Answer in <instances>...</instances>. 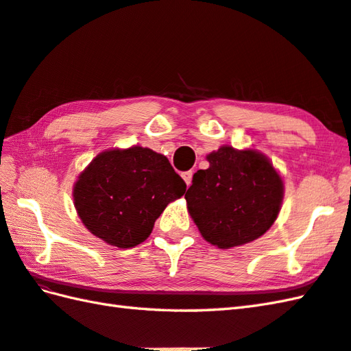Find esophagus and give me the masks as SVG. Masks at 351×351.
I'll use <instances>...</instances> for the list:
<instances>
[{"label": "esophagus", "mask_w": 351, "mask_h": 351, "mask_svg": "<svg viewBox=\"0 0 351 351\" xmlns=\"http://www.w3.org/2000/svg\"><path fill=\"white\" fill-rule=\"evenodd\" d=\"M181 176H182V180L185 181V184H187L189 187H190L191 180H193V171H191V170H189V171H184V173H182Z\"/></svg>", "instance_id": "34e87169"}]
</instances>
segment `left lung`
Returning <instances> with one entry per match:
<instances>
[{"label": "left lung", "instance_id": "1", "mask_svg": "<svg viewBox=\"0 0 351 351\" xmlns=\"http://www.w3.org/2000/svg\"><path fill=\"white\" fill-rule=\"evenodd\" d=\"M210 167L193 175L187 208L208 243L230 249L256 240L278 219L283 181L270 160L253 149L221 146Z\"/></svg>", "mask_w": 351, "mask_h": 351}]
</instances>
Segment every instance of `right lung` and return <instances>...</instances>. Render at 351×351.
<instances>
[{
  "label": "right lung",
  "mask_w": 351,
  "mask_h": 351,
  "mask_svg": "<svg viewBox=\"0 0 351 351\" xmlns=\"http://www.w3.org/2000/svg\"><path fill=\"white\" fill-rule=\"evenodd\" d=\"M187 185L169 160L149 147L98 154L73 185V205L83 225L110 245L136 247L155 220Z\"/></svg>",
  "instance_id": "right-lung-1"
}]
</instances>
